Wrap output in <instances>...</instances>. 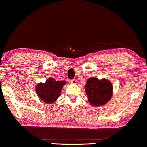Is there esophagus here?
Instances as JSON below:
<instances>
[{"instance_id":"esophagus-1","label":"esophagus","mask_w":147,"mask_h":147,"mask_svg":"<svg viewBox=\"0 0 147 147\" xmlns=\"http://www.w3.org/2000/svg\"><path fill=\"white\" fill-rule=\"evenodd\" d=\"M70 82L72 84H76L77 83V80H75V79H74V80H72L70 81Z\"/></svg>"}]
</instances>
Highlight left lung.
I'll return each mask as SVG.
<instances>
[{"label":"left lung","mask_w":147,"mask_h":147,"mask_svg":"<svg viewBox=\"0 0 147 147\" xmlns=\"http://www.w3.org/2000/svg\"><path fill=\"white\" fill-rule=\"evenodd\" d=\"M85 91L88 100L94 107H101L109 102L113 94L112 82L107 79L91 77L86 81Z\"/></svg>","instance_id":"obj_1"}]
</instances>
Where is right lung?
Returning <instances> with one entry per match:
<instances>
[{
    "label": "right lung",
    "mask_w": 147,
    "mask_h": 147,
    "mask_svg": "<svg viewBox=\"0 0 147 147\" xmlns=\"http://www.w3.org/2000/svg\"><path fill=\"white\" fill-rule=\"evenodd\" d=\"M65 84V81H56L53 77H50L45 83H38L35 86V92L43 102L53 104L61 96Z\"/></svg>",
    "instance_id": "obj_1"
}]
</instances>
